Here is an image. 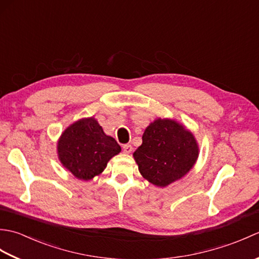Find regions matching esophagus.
Here are the masks:
<instances>
[{"label": "esophagus", "instance_id": "1", "mask_svg": "<svg viewBox=\"0 0 259 259\" xmlns=\"http://www.w3.org/2000/svg\"><path fill=\"white\" fill-rule=\"evenodd\" d=\"M131 151H133V147H131V145H124L123 146V152L124 153H131Z\"/></svg>", "mask_w": 259, "mask_h": 259}]
</instances>
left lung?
<instances>
[{
	"label": "left lung",
	"instance_id": "1",
	"mask_svg": "<svg viewBox=\"0 0 259 259\" xmlns=\"http://www.w3.org/2000/svg\"><path fill=\"white\" fill-rule=\"evenodd\" d=\"M198 155L199 147L188 129L176 120L158 118L146 128L134 158L142 177L166 187L188 174Z\"/></svg>",
	"mask_w": 259,
	"mask_h": 259
}]
</instances>
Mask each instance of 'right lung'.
Instances as JSON below:
<instances>
[{"mask_svg": "<svg viewBox=\"0 0 259 259\" xmlns=\"http://www.w3.org/2000/svg\"><path fill=\"white\" fill-rule=\"evenodd\" d=\"M120 151L118 142L103 133L93 117L75 121L58 141V156L63 167L75 178L85 181L100 175Z\"/></svg>", "mask_w": 259, "mask_h": 259, "instance_id": "1", "label": "right lung"}]
</instances>
